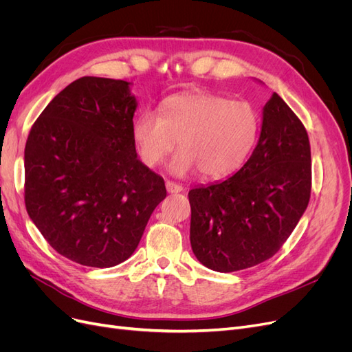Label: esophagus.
I'll return each mask as SVG.
<instances>
[{
  "label": "esophagus",
  "instance_id": "obj_1",
  "mask_svg": "<svg viewBox=\"0 0 352 352\" xmlns=\"http://www.w3.org/2000/svg\"><path fill=\"white\" fill-rule=\"evenodd\" d=\"M166 189H167L168 194H177V192H182V190H184L182 186H180L179 184L172 182V180H167V182H166Z\"/></svg>",
  "mask_w": 352,
  "mask_h": 352
}]
</instances>
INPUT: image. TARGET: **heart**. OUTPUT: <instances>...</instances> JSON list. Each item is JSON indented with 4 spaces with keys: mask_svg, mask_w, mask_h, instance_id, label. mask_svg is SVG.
I'll use <instances>...</instances> for the list:
<instances>
[{
    "mask_svg": "<svg viewBox=\"0 0 352 352\" xmlns=\"http://www.w3.org/2000/svg\"><path fill=\"white\" fill-rule=\"evenodd\" d=\"M260 117L252 104L232 101L208 92L180 94L167 98L162 114L146 110L132 123L138 158L154 167L182 148L168 163L173 175L195 173L206 179L232 175L243 164L257 141Z\"/></svg>",
    "mask_w": 352,
    "mask_h": 352,
    "instance_id": "b5f03b06",
    "label": "heart"
}]
</instances>
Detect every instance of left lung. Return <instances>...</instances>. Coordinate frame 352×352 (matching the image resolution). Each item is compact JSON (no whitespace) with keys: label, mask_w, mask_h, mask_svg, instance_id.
Segmentation results:
<instances>
[{"label":"left lung","mask_w":352,"mask_h":352,"mask_svg":"<svg viewBox=\"0 0 352 352\" xmlns=\"http://www.w3.org/2000/svg\"><path fill=\"white\" fill-rule=\"evenodd\" d=\"M311 192V151L304 124L273 92L258 142L235 175L189 190L190 247L206 267L230 273L280 250Z\"/></svg>","instance_id":"obj_1"}]
</instances>
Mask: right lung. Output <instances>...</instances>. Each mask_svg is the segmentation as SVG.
<instances>
[{
	"label": "right lung",
	"instance_id": "right-lung-1",
	"mask_svg": "<svg viewBox=\"0 0 352 352\" xmlns=\"http://www.w3.org/2000/svg\"><path fill=\"white\" fill-rule=\"evenodd\" d=\"M131 82L85 76L41 113L25 148V204L63 257L113 267L140 243L167 192L138 158Z\"/></svg>",
	"mask_w": 352,
	"mask_h": 352
}]
</instances>
